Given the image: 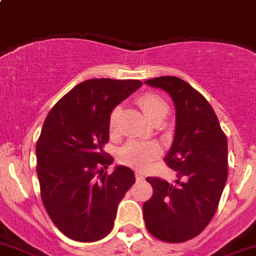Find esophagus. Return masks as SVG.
I'll return each instance as SVG.
<instances>
[{
  "label": "esophagus",
  "instance_id": "obj_1",
  "mask_svg": "<svg viewBox=\"0 0 256 256\" xmlns=\"http://www.w3.org/2000/svg\"><path fill=\"white\" fill-rule=\"evenodd\" d=\"M135 177H136L138 182H142L145 180V176L142 174H140V172H136V174H135Z\"/></svg>",
  "mask_w": 256,
  "mask_h": 256
}]
</instances>
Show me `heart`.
<instances>
[{"mask_svg":"<svg viewBox=\"0 0 256 256\" xmlns=\"http://www.w3.org/2000/svg\"><path fill=\"white\" fill-rule=\"evenodd\" d=\"M138 104L144 116L153 124L160 122L168 114L167 103L164 102L162 96L156 93L142 94L138 100ZM120 114H121V108L116 107L112 110L111 114H110L108 126H110V132L112 136L118 135ZM160 154V148L156 142H131L124 146L121 154H120V158L124 163L131 166V167L142 170V168L148 167Z\"/></svg>","mask_w":256,"mask_h":256,"instance_id":"1","label":"heart"}]
</instances>
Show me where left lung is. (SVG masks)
Masks as SVG:
<instances>
[{"label":"left lung","instance_id":"left-lung-1","mask_svg":"<svg viewBox=\"0 0 256 256\" xmlns=\"http://www.w3.org/2000/svg\"><path fill=\"white\" fill-rule=\"evenodd\" d=\"M144 82L167 92L174 103V138L164 160L178 178L174 185L146 178L153 195L142 206L145 226L158 240L184 242L206 228L217 210L227 181V138L208 100L182 79Z\"/></svg>","mask_w":256,"mask_h":256}]
</instances>
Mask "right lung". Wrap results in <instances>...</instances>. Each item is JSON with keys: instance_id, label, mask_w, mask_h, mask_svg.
<instances>
[{"instance_id": "add662e5", "label": "right lung", "mask_w": 256, "mask_h": 256, "mask_svg": "<svg viewBox=\"0 0 256 256\" xmlns=\"http://www.w3.org/2000/svg\"><path fill=\"white\" fill-rule=\"evenodd\" d=\"M142 85L140 80L90 79L80 82L54 104L36 142V174L48 216L68 238L93 242L114 227L118 202L135 184L131 168H103L112 156L110 114ZM98 176H96V174Z\"/></svg>"}]
</instances>
